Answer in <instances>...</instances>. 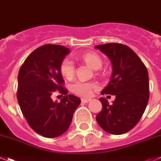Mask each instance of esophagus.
<instances>
[{
    "label": "esophagus",
    "instance_id": "1",
    "mask_svg": "<svg viewBox=\"0 0 161 161\" xmlns=\"http://www.w3.org/2000/svg\"><path fill=\"white\" fill-rule=\"evenodd\" d=\"M90 101H91V99H81V102L85 103H86L90 102Z\"/></svg>",
    "mask_w": 161,
    "mask_h": 161
}]
</instances>
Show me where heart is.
<instances>
[{
	"mask_svg": "<svg viewBox=\"0 0 161 161\" xmlns=\"http://www.w3.org/2000/svg\"><path fill=\"white\" fill-rule=\"evenodd\" d=\"M81 58L87 64L95 69H100L103 65L102 59L97 53L94 52H88L81 55ZM60 72L66 79H70L76 72V65L72 59L65 58L62 61L60 65ZM97 88V85L94 82H86L83 80H75L70 85V90L76 96L82 97H89L92 94V91Z\"/></svg>",
	"mask_w": 161,
	"mask_h": 161,
	"instance_id": "b5f03b06",
	"label": "heart"
}]
</instances>
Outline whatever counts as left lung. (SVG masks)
<instances>
[{
	"label": "left lung",
	"mask_w": 161,
	"mask_h": 161,
	"mask_svg": "<svg viewBox=\"0 0 161 161\" xmlns=\"http://www.w3.org/2000/svg\"><path fill=\"white\" fill-rule=\"evenodd\" d=\"M96 48L109 58L113 67L111 81L101 94L115 96L112 104L104 98L99 99L103 108L96 119L109 134H125L137 125L146 108L149 99L148 70L127 46L113 42Z\"/></svg>",
	"instance_id": "obj_1"
}]
</instances>
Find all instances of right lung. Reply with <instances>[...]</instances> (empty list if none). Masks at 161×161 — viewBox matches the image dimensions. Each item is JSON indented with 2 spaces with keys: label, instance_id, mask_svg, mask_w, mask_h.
Instances as JSON below:
<instances>
[{
  "label": "right lung",
  "instance_id": "add662e5",
  "mask_svg": "<svg viewBox=\"0 0 161 161\" xmlns=\"http://www.w3.org/2000/svg\"><path fill=\"white\" fill-rule=\"evenodd\" d=\"M69 49L47 44L34 50L19 69L17 100L27 123L37 134L49 138L63 134L69 127L80 99L68 95L60 65ZM58 90L64 95L60 103L51 95Z\"/></svg>",
  "mask_w": 161,
  "mask_h": 161
}]
</instances>
